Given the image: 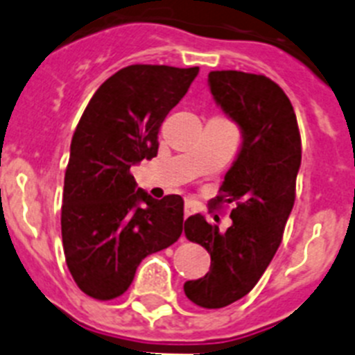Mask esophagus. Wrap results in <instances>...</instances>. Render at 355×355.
Listing matches in <instances>:
<instances>
[{
  "label": "esophagus",
  "instance_id": "esophagus-1",
  "mask_svg": "<svg viewBox=\"0 0 355 355\" xmlns=\"http://www.w3.org/2000/svg\"><path fill=\"white\" fill-rule=\"evenodd\" d=\"M194 211H196V208H194L193 205H191V203H185V207H184V217H185V218L191 217V215H193Z\"/></svg>",
  "mask_w": 355,
  "mask_h": 355
}]
</instances>
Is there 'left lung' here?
<instances>
[{
    "label": "left lung",
    "mask_w": 355,
    "mask_h": 355,
    "mask_svg": "<svg viewBox=\"0 0 355 355\" xmlns=\"http://www.w3.org/2000/svg\"><path fill=\"white\" fill-rule=\"evenodd\" d=\"M215 101L236 122L243 144L224 177L214 207L233 205V224L220 233L196 214L185 236L208 250L210 271L184 284L185 296L201 308H224L254 289L282 243L296 200L301 137L296 114L282 87L256 73H208Z\"/></svg>",
    "instance_id": "8db88e82"
}]
</instances>
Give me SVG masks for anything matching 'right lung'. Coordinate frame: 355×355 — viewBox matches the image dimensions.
<instances>
[{
  "label": "right lung",
  "instance_id": "obj_1",
  "mask_svg": "<svg viewBox=\"0 0 355 355\" xmlns=\"http://www.w3.org/2000/svg\"><path fill=\"white\" fill-rule=\"evenodd\" d=\"M198 73V66H125L99 85L73 132L62 248L75 284L94 300L124 294L138 264L180 238L184 200L178 194L154 200L137 191L131 166L157 154L162 121Z\"/></svg>",
  "mask_w": 355,
  "mask_h": 355
}]
</instances>
